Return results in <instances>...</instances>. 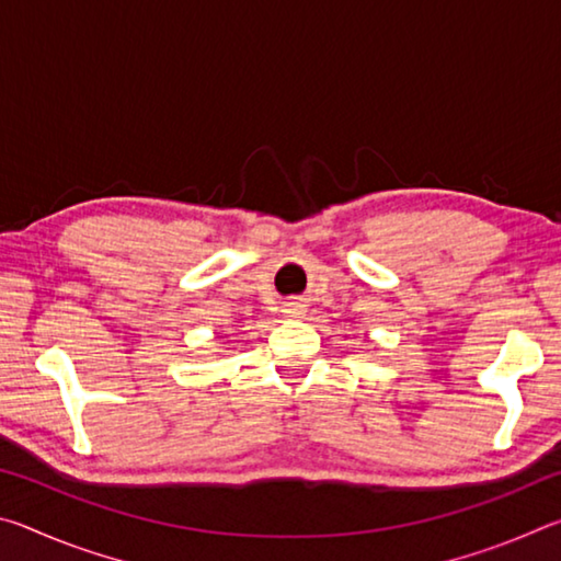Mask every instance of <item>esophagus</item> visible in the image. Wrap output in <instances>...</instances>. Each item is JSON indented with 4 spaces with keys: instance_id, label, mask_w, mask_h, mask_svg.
Here are the masks:
<instances>
[{
    "instance_id": "obj_1",
    "label": "esophagus",
    "mask_w": 561,
    "mask_h": 561,
    "mask_svg": "<svg viewBox=\"0 0 561 561\" xmlns=\"http://www.w3.org/2000/svg\"><path fill=\"white\" fill-rule=\"evenodd\" d=\"M284 314H287V317H301L304 314V304L301 301H289L287 307H284Z\"/></svg>"
}]
</instances>
